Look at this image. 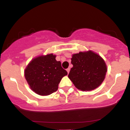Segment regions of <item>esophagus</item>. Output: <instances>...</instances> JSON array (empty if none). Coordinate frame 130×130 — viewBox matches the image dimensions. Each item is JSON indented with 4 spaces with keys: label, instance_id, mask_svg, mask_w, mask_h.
<instances>
[{
    "label": "esophagus",
    "instance_id": "34e87169",
    "mask_svg": "<svg viewBox=\"0 0 130 130\" xmlns=\"http://www.w3.org/2000/svg\"><path fill=\"white\" fill-rule=\"evenodd\" d=\"M70 71V68H67V73H69Z\"/></svg>",
    "mask_w": 130,
    "mask_h": 130
}]
</instances>
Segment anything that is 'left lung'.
Segmentation results:
<instances>
[{
  "label": "left lung",
  "instance_id": "8db88e82",
  "mask_svg": "<svg viewBox=\"0 0 130 130\" xmlns=\"http://www.w3.org/2000/svg\"><path fill=\"white\" fill-rule=\"evenodd\" d=\"M73 67L68 77L76 87L82 91H90L103 82L107 66L102 57L92 51L74 54L71 59Z\"/></svg>",
  "mask_w": 130,
  "mask_h": 130
}]
</instances>
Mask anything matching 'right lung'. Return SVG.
Listing matches in <instances>:
<instances>
[{"instance_id": "1", "label": "right lung", "mask_w": 130, "mask_h": 130, "mask_svg": "<svg viewBox=\"0 0 130 130\" xmlns=\"http://www.w3.org/2000/svg\"><path fill=\"white\" fill-rule=\"evenodd\" d=\"M56 57L53 54L37 57L24 70L30 88L38 95L46 96L56 92L62 77L68 74Z\"/></svg>"}]
</instances>
